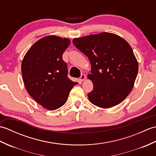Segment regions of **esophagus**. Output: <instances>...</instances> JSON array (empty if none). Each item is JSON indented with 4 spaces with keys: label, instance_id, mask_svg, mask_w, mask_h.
Masks as SVG:
<instances>
[{
    "label": "esophagus",
    "instance_id": "1",
    "mask_svg": "<svg viewBox=\"0 0 156 156\" xmlns=\"http://www.w3.org/2000/svg\"><path fill=\"white\" fill-rule=\"evenodd\" d=\"M85 78H86V75L84 74H82L80 76V81H84L85 80Z\"/></svg>",
    "mask_w": 156,
    "mask_h": 156
}]
</instances>
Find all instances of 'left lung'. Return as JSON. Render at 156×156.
I'll list each match as a JSON object with an SVG mask.
<instances>
[{
	"label": "left lung",
	"mask_w": 156,
	"mask_h": 156,
	"mask_svg": "<svg viewBox=\"0 0 156 156\" xmlns=\"http://www.w3.org/2000/svg\"><path fill=\"white\" fill-rule=\"evenodd\" d=\"M72 42L90 62L88 78L93 90L88 97L91 103L108 108L123 101L133 88L139 68L130 45L108 32L74 38Z\"/></svg>",
	"instance_id": "left-lung-1"
}]
</instances>
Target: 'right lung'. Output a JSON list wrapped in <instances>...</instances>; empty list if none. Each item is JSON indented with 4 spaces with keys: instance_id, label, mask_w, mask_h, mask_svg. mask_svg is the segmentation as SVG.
Returning a JSON list of instances; mask_svg holds the SVG:
<instances>
[{
    "instance_id": "add662e5",
    "label": "right lung",
    "mask_w": 156,
    "mask_h": 156,
    "mask_svg": "<svg viewBox=\"0 0 156 156\" xmlns=\"http://www.w3.org/2000/svg\"><path fill=\"white\" fill-rule=\"evenodd\" d=\"M68 38L48 35L36 41L23 59V82L29 95L49 111L62 107L78 82L68 78L63 53L70 44Z\"/></svg>"
}]
</instances>
